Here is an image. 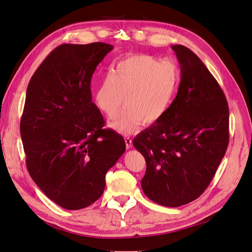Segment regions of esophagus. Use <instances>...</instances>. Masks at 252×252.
<instances>
[{"mask_svg":"<svg viewBox=\"0 0 252 252\" xmlns=\"http://www.w3.org/2000/svg\"><path fill=\"white\" fill-rule=\"evenodd\" d=\"M125 143H126V148H127V149L131 148V147H132V139H131V137L126 135V136H125Z\"/></svg>","mask_w":252,"mask_h":252,"instance_id":"1","label":"esophagus"}]
</instances>
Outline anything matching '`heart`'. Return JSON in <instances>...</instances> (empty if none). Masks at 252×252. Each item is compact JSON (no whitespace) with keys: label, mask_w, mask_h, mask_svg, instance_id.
<instances>
[{"label":"heart","mask_w":252,"mask_h":252,"mask_svg":"<svg viewBox=\"0 0 252 252\" xmlns=\"http://www.w3.org/2000/svg\"><path fill=\"white\" fill-rule=\"evenodd\" d=\"M178 84V70L170 62H158L148 55L130 56L120 61L100 80L94 101L107 117L110 126L123 133L133 132L140 125L153 124L164 116L172 103Z\"/></svg>","instance_id":"obj_1"}]
</instances>
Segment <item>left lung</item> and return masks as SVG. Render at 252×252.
Segmentation results:
<instances>
[{
    "label": "left lung",
    "mask_w": 252,
    "mask_h": 252,
    "mask_svg": "<svg viewBox=\"0 0 252 252\" xmlns=\"http://www.w3.org/2000/svg\"><path fill=\"white\" fill-rule=\"evenodd\" d=\"M181 67L178 94L164 116L133 139L146 159L142 188L165 207L196 199L209 186L228 145V105L215 77L183 45H173Z\"/></svg>",
    "instance_id": "1"
}]
</instances>
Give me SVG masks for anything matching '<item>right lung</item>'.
Returning <instances> with one entry per match:
<instances>
[{
    "label": "right lung",
    "mask_w": 252,
    "mask_h": 252,
    "mask_svg": "<svg viewBox=\"0 0 252 252\" xmlns=\"http://www.w3.org/2000/svg\"><path fill=\"white\" fill-rule=\"evenodd\" d=\"M113 45L61 44L28 85L21 135L28 172L60 207L79 210L102 195L105 174L125 152L122 135L103 129L91 79Z\"/></svg>",
    "instance_id": "right-lung-1"
}]
</instances>
